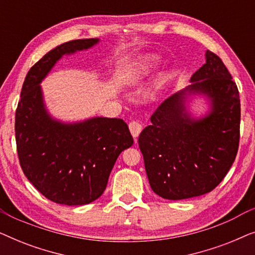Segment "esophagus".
<instances>
[{"instance_id":"34e87169","label":"esophagus","mask_w":255,"mask_h":255,"mask_svg":"<svg viewBox=\"0 0 255 255\" xmlns=\"http://www.w3.org/2000/svg\"><path fill=\"white\" fill-rule=\"evenodd\" d=\"M128 128H130L131 134L133 135V138L135 140V139L138 138V135L140 134V132L142 130V125H141L140 122L132 121V122H130V123H128Z\"/></svg>"}]
</instances>
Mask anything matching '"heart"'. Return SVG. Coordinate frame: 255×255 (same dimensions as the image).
Wrapping results in <instances>:
<instances>
[{"label":"heart","mask_w":255,"mask_h":255,"mask_svg":"<svg viewBox=\"0 0 255 255\" xmlns=\"http://www.w3.org/2000/svg\"><path fill=\"white\" fill-rule=\"evenodd\" d=\"M149 61H151V60H148V59H147V60H145L144 62H142L141 68H142V69H144V68H147V66H148V64H149Z\"/></svg>","instance_id":"heart-1"}]
</instances>
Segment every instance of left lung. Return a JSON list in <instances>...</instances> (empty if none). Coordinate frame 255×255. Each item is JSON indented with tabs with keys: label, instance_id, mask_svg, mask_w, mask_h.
<instances>
[{
	"label": "left lung",
	"instance_id": "obj_1",
	"mask_svg": "<svg viewBox=\"0 0 255 255\" xmlns=\"http://www.w3.org/2000/svg\"><path fill=\"white\" fill-rule=\"evenodd\" d=\"M190 81L160 104L138 138L149 186L166 200L210 193L228 174L239 147V92L222 59L207 51V61ZM187 90L211 97L209 117L190 120L184 111Z\"/></svg>",
	"mask_w": 255,
	"mask_h": 255
}]
</instances>
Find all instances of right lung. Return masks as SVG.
Listing matches in <instances>:
<instances>
[{
  "mask_svg": "<svg viewBox=\"0 0 255 255\" xmlns=\"http://www.w3.org/2000/svg\"><path fill=\"white\" fill-rule=\"evenodd\" d=\"M97 41L94 38L67 41L45 54L27 72L16 109L17 154L24 175L58 204L83 205L97 200L106 190L118 155L133 144L121 118L96 117L61 124L44 108L39 83L57 60Z\"/></svg>",
  "mask_w": 255,
  "mask_h": 255,
  "instance_id": "obj_1",
  "label": "right lung"
}]
</instances>
